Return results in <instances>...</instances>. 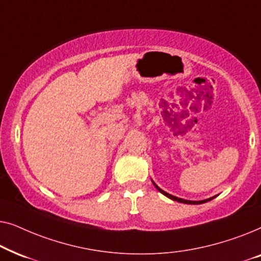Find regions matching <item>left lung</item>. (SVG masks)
Masks as SVG:
<instances>
[{
	"label": "left lung",
	"mask_w": 261,
	"mask_h": 261,
	"mask_svg": "<svg viewBox=\"0 0 261 261\" xmlns=\"http://www.w3.org/2000/svg\"><path fill=\"white\" fill-rule=\"evenodd\" d=\"M152 183H153V185H154V187L156 188V190L162 192L163 195H165L166 197H169L170 199H173V201H177V202H180V203H185V204H202V203L209 202V201H212L213 198H215V196H214V197H210V198H208V199H203V201H188V199L178 198V197H176V196H172V195L167 194V192H165V191H164V190H162V189H160V188L158 187V185H156V184H155L154 181H153V180H152Z\"/></svg>",
	"instance_id": "8db88e82"
}]
</instances>
